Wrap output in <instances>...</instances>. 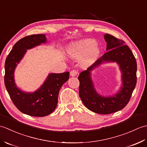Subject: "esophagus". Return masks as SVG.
<instances>
[{
  "label": "esophagus",
  "mask_w": 147,
  "mask_h": 147,
  "mask_svg": "<svg viewBox=\"0 0 147 147\" xmlns=\"http://www.w3.org/2000/svg\"><path fill=\"white\" fill-rule=\"evenodd\" d=\"M78 71L76 70H74V69L71 71V72H70V75L71 76H75L78 75Z\"/></svg>",
  "instance_id": "esophagus-1"
}]
</instances>
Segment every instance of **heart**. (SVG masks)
<instances>
[{"mask_svg": "<svg viewBox=\"0 0 147 147\" xmlns=\"http://www.w3.org/2000/svg\"><path fill=\"white\" fill-rule=\"evenodd\" d=\"M99 49L96 42L93 39H86L74 43L69 49V54L72 57L83 59V64L89 65L94 62L99 54Z\"/></svg>", "mask_w": 147, "mask_h": 147, "instance_id": "1", "label": "heart"}]
</instances>
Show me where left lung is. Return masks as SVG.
Instances as JSON below:
<instances>
[{"label":"left lung","mask_w":147,"mask_h":147,"mask_svg":"<svg viewBox=\"0 0 147 147\" xmlns=\"http://www.w3.org/2000/svg\"><path fill=\"white\" fill-rule=\"evenodd\" d=\"M107 52L96 61L87 70L80 74L79 95L86 108L100 114H109L120 111L128 104L136 84L137 64L136 59L125 42L110 34H105ZM117 61L123 73V86L113 97L104 98L96 92L90 79V72L104 61Z\"/></svg>","instance_id":"8db88e82"}]
</instances>
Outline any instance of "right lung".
<instances>
[{"mask_svg": "<svg viewBox=\"0 0 147 147\" xmlns=\"http://www.w3.org/2000/svg\"><path fill=\"white\" fill-rule=\"evenodd\" d=\"M46 42L43 34L26 36L15 43L5 62L4 83L11 100L19 111L35 117H43L55 110L57 107L59 92L62 85L69 77V73L50 74L40 89L33 93L21 92L16 86L14 71L26 49H30L41 43Z\"/></svg>", "mask_w": 147, "mask_h": 147, "instance_id": "1", "label": "right lung"}]
</instances>
